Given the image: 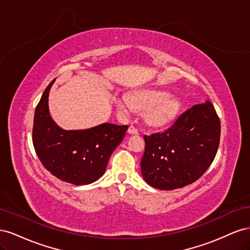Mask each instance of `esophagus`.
Wrapping results in <instances>:
<instances>
[{"instance_id":"1","label":"esophagus","mask_w":250,"mask_h":250,"mask_svg":"<svg viewBox=\"0 0 250 250\" xmlns=\"http://www.w3.org/2000/svg\"><path fill=\"white\" fill-rule=\"evenodd\" d=\"M128 133L130 134H139V129L138 128H135L134 126H129V128H128Z\"/></svg>"}]
</instances>
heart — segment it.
Returning a JSON list of instances; mask_svg holds the SVG:
<instances>
[{"instance_id":"1","label":"heart","mask_w":250,"mask_h":250,"mask_svg":"<svg viewBox=\"0 0 250 250\" xmlns=\"http://www.w3.org/2000/svg\"><path fill=\"white\" fill-rule=\"evenodd\" d=\"M115 103L124 112L133 108L144 110L145 122L152 127H163L171 123L180 110L178 100L170 98L169 93L157 89H141L128 96H117Z\"/></svg>"}]
</instances>
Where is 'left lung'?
<instances>
[{
  "instance_id": "left-lung-1",
  "label": "left lung",
  "mask_w": 250,
  "mask_h": 250,
  "mask_svg": "<svg viewBox=\"0 0 250 250\" xmlns=\"http://www.w3.org/2000/svg\"><path fill=\"white\" fill-rule=\"evenodd\" d=\"M221 125L209 101L194 105L163 132L144 135L141 161L146 183L158 190L191 185L213 163L220 142Z\"/></svg>"
}]
</instances>
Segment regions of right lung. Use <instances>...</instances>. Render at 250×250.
<instances>
[{
    "instance_id": "1",
    "label": "right lung",
    "mask_w": 250,
    "mask_h": 250,
    "mask_svg": "<svg viewBox=\"0 0 250 250\" xmlns=\"http://www.w3.org/2000/svg\"><path fill=\"white\" fill-rule=\"evenodd\" d=\"M44 89L34 113L32 142L40 161L65 183L88 185L105 172L109 157L123 141L128 125L104 123L84 130H63L52 120Z\"/></svg>"
}]
</instances>
